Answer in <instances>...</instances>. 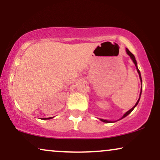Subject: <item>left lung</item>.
<instances>
[{"label":"left lung","instance_id":"8db88e82","mask_svg":"<svg viewBox=\"0 0 160 160\" xmlns=\"http://www.w3.org/2000/svg\"><path fill=\"white\" fill-rule=\"evenodd\" d=\"M126 52H127V54L128 55V56H129L130 57H131V58L132 59V61H133V62H134V64H135V67H136V69H137V71H138V74H139V77H140V79H141V73H140V71H139L138 70V66H137V62H136V60H135V56H134V55L132 54V53L131 52H130L129 50H128V49H126ZM141 84H142V80H141ZM141 93H140V96H141ZM139 100H140V97H139V99L138 100V102H136V104H135V105L134 106V107L132 108H131V109L129 110V111H127L126 112V113H125V114L123 115V117H122V118L121 119H122V118H124V117H126V116L127 115H128L130 113H131L132 111H133V109L134 108H135V107H136V105L138 104V102H139ZM101 120L102 121V122H111V121H108V120H102V119H101Z\"/></svg>","mask_w":160,"mask_h":160}]
</instances>
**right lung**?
<instances>
[{"mask_svg": "<svg viewBox=\"0 0 160 160\" xmlns=\"http://www.w3.org/2000/svg\"><path fill=\"white\" fill-rule=\"evenodd\" d=\"M52 118V117H49V118H43V120H49V119Z\"/></svg>", "mask_w": 160, "mask_h": 160, "instance_id": "obj_1", "label": "right lung"}]
</instances>
